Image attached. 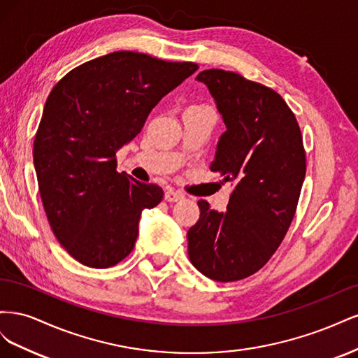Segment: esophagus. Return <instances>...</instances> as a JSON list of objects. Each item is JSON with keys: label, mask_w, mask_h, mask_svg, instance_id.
I'll list each match as a JSON object with an SVG mask.
<instances>
[{"label": "esophagus", "mask_w": 358, "mask_h": 358, "mask_svg": "<svg viewBox=\"0 0 358 358\" xmlns=\"http://www.w3.org/2000/svg\"><path fill=\"white\" fill-rule=\"evenodd\" d=\"M183 197H185V194L180 192V191H175V189H169V191H166V194H164V200H166V201H170V203L179 201V200H182Z\"/></svg>", "instance_id": "1"}]
</instances>
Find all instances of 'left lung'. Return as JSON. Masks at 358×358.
<instances>
[{
  "instance_id": "obj_1",
  "label": "left lung",
  "mask_w": 358,
  "mask_h": 358,
  "mask_svg": "<svg viewBox=\"0 0 358 358\" xmlns=\"http://www.w3.org/2000/svg\"><path fill=\"white\" fill-rule=\"evenodd\" d=\"M227 127L210 170L233 182L225 212L200 200V218L188 230L192 266L218 282L258 272L275 254L294 218L306 175L303 137L294 113L278 92L224 70H204Z\"/></svg>"
}]
</instances>
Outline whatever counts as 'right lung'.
Wrapping results in <instances>:
<instances>
[{"label":"right lung","mask_w":358,"mask_h":358,"mask_svg":"<svg viewBox=\"0 0 358 358\" xmlns=\"http://www.w3.org/2000/svg\"><path fill=\"white\" fill-rule=\"evenodd\" d=\"M197 69L121 50L82 64L53 86L32 155L52 231L83 266L112 267L133 251L142 210L164 192L117 173L116 152Z\"/></svg>","instance_id":"add662e5"}]
</instances>
